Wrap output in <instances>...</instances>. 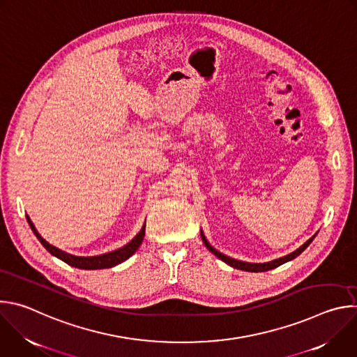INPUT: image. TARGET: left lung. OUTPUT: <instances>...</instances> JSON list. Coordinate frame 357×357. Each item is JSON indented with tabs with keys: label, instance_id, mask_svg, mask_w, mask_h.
<instances>
[{
	"label": "left lung",
	"instance_id": "8db88e82",
	"mask_svg": "<svg viewBox=\"0 0 357 357\" xmlns=\"http://www.w3.org/2000/svg\"><path fill=\"white\" fill-rule=\"evenodd\" d=\"M318 233H315L310 240H307L305 241L299 248H296L295 251H292V252H289V254H287V256H284V257H280V259H275V260H273V261H268V263H247V261H240V260H236V259H231V257H229V256H226V254H223V252H220V251H218L209 241H208V238L205 237V233H203V230L200 229V237H202V240H203V243H205V245L208 247V250L211 251V252H213L215 256L218 257V259H220L222 261H225L227 266H230V267H233V268H237V270H243V271H251V273H261V271H268V270H273V268H277V267H280L281 264H284V263H288V261H291V260H294L295 257H298L299 254L307 248L311 243H312V240L315 238V236H317Z\"/></svg>",
	"mask_w": 357,
	"mask_h": 357
}]
</instances>
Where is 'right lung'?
<instances>
[{
	"mask_svg": "<svg viewBox=\"0 0 357 357\" xmlns=\"http://www.w3.org/2000/svg\"><path fill=\"white\" fill-rule=\"evenodd\" d=\"M26 220H28V225L31 227V230L33 231V234L36 236V238L40 241V244L52 254V256H55L56 259L65 261L66 264L72 266V267H76V268H80V270H103V268H112L117 264H121L123 261H126L127 259H130L132 254L138 250V247L141 245L142 240H144V236H145V222L141 227V230L127 243L124 244L123 247L117 248V250H113V251H109V252H105V254H100V256H90V257H82V256H73V254H69V252H65L63 250L49 244L36 230V227L33 226L32 220L29 219V216L26 215Z\"/></svg>",
	"mask_w": 357,
	"mask_h": 357,
	"instance_id": "add662e5",
	"label": "right lung"
}]
</instances>
